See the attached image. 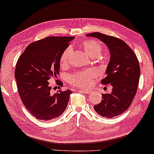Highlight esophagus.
<instances>
[{
  "instance_id": "esophagus-1",
  "label": "esophagus",
  "mask_w": 154,
  "mask_h": 154,
  "mask_svg": "<svg viewBox=\"0 0 154 154\" xmlns=\"http://www.w3.org/2000/svg\"><path fill=\"white\" fill-rule=\"evenodd\" d=\"M79 92H82V93H85L86 94H89L91 93V90H85V89H79Z\"/></svg>"
}]
</instances>
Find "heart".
I'll return each mask as SVG.
<instances>
[{
    "label": "heart",
    "instance_id": "1",
    "mask_svg": "<svg viewBox=\"0 0 154 154\" xmlns=\"http://www.w3.org/2000/svg\"><path fill=\"white\" fill-rule=\"evenodd\" d=\"M82 47L85 52L91 57L99 56L101 51L102 46L101 43L95 40H87L82 42ZM72 49L70 47L65 50L60 58V66L62 67H66L69 64V57L71 55ZM97 72L93 69L86 70L84 72H77L69 75L68 81L73 85L80 87H88L92 84L93 79L96 77Z\"/></svg>",
    "mask_w": 154,
    "mask_h": 154
}]
</instances>
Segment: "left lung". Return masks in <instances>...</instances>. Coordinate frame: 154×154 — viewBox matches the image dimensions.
Returning a JSON list of instances; mask_svg holds the SVG:
<instances>
[{"instance_id":"left-lung-1","label":"left lung","mask_w":154,"mask_h":154,"mask_svg":"<svg viewBox=\"0 0 154 154\" xmlns=\"http://www.w3.org/2000/svg\"><path fill=\"white\" fill-rule=\"evenodd\" d=\"M86 36L100 40L110 53L106 76L101 84H110L112 91L103 94L101 103L94 106V109L103 117L117 116L128 109L136 95L141 73L138 59L130 47L118 38L99 32Z\"/></svg>"}]
</instances>
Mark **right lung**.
<instances>
[{
    "label": "right lung",
    "instance_id": "obj_1",
    "mask_svg": "<svg viewBox=\"0 0 154 154\" xmlns=\"http://www.w3.org/2000/svg\"><path fill=\"white\" fill-rule=\"evenodd\" d=\"M73 36H50L31 43L16 64L15 77L21 101L36 119L51 120L59 117L66 110L69 89L51 93L49 80L59 74L60 58ZM61 87L63 82H57Z\"/></svg>",
    "mask_w": 154,
    "mask_h": 154
}]
</instances>
